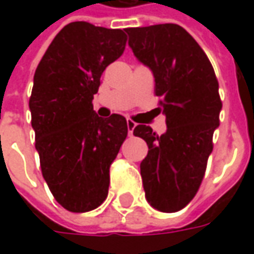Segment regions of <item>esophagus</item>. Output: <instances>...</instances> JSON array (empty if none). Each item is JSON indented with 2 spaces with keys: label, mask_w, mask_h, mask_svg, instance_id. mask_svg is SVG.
Masks as SVG:
<instances>
[{
  "label": "esophagus",
  "mask_w": 254,
  "mask_h": 254,
  "mask_svg": "<svg viewBox=\"0 0 254 254\" xmlns=\"http://www.w3.org/2000/svg\"><path fill=\"white\" fill-rule=\"evenodd\" d=\"M127 130H129V134H130V136H133V129L136 127V125H137V124H136L134 121H132V120H127Z\"/></svg>",
  "instance_id": "esophagus-1"
}]
</instances>
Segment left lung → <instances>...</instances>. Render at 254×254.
Masks as SVG:
<instances>
[{
    "instance_id": "obj_1",
    "label": "left lung",
    "mask_w": 254,
    "mask_h": 254,
    "mask_svg": "<svg viewBox=\"0 0 254 254\" xmlns=\"http://www.w3.org/2000/svg\"><path fill=\"white\" fill-rule=\"evenodd\" d=\"M129 46L155 78L159 110L167 130H133L148 145L140 165L145 198L158 211L177 212L187 207L201 185L212 136L219 127L222 100L219 83L207 54L178 24L125 28Z\"/></svg>"
}]
</instances>
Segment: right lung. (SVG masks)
<instances>
[{"mask_svg":"<svg viewBox=\"0 0 254 254\" xmlns=\"http://www.w3.org/2000/svg\"><path fill=\"white\" fill-rule=\"evenodd\" d=\"M125 46L124 30L74 21L58 32L35 70L30 110L42 176L70 212L105 201L110 166L127 136L125 117L102 118L92 106L102 73Z\"/></svg>","mask_w":254,"mask_h":254,"instance_id":"obj_1","label":"right lung"}]
</instances>
